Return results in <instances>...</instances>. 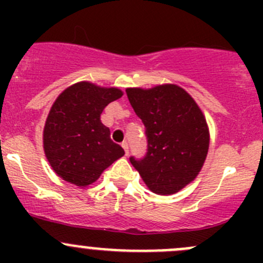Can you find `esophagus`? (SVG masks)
Listing matches in <instances>:
<instances>
[{
  "label": "esophagus",
  "mask_w": 263,
  "mask_h": 263,
  "mask_svg": "<svg viewBox=\"0 0 263 263\" xmlns=\"http://www.w3.org/2000/svg\"><path fill=\"white\" fill-rule=\"evenodd\" d=\"M122 147H123L124 148V153H126V155H128V144H127V142L126 141H123V142H122Z\"/></svg>",
  "instance_id": "1"
}]
</instances>
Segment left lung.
Here are the masks:
<instances>
[{
	"instance_id": "obj_1",
	"label": "left lung",
	"mask_w": 263,
	"mask_h": 263,
	"mask_svg": "<svg viewBox=\"0 0 263 263\" xmlns=\"http://www.w3.org/2000/svg\"><path fill=\"white\" fill-rule=\"evenodd\" d=\"M127 97L145 126L147 153L129 158L148 190L173 195L197 177L209 151L210 134L197 103L173 84L128 87Z\"/></svg>"
}]
</instances>
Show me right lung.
Returning <instances> with one entry per match:
<instances>
[{"instance_id":"1","label":"right lung","mask_w":263,"mask_h":263,"mask_svg":"<svg viewBox=\"0 0 263 263\" xmlns=\"http://www.w3.org/2000/svg\"><path fill=\"white\" fill-rule=\"evenodd\" d=\"M123 92L81 81L67 87L53 103L43 131V147L53 171L63 181L86 187L124 155L100 121L109 103Z\"/></svg>"}]
</instances>
